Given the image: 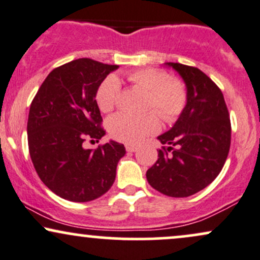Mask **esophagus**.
I'll return each mask as SVG.
<instances>
[{
	"label": "esophagus",
	"instance_id": "34e87169",
	"mask_svg": "<svg viewBox=\"0 0 260 260\" xmlns=\"http://www.w3.org/2000/svg\"><path fill=\"white\" fill-rule=\"evenodd\" d=\"M137 149H138V148H137L136 145H133V144H127L126 145V150L129 151V153H134V151H136Z\"/></svg>",
	"mask_w": 260,
	"mask_h": 260
}]
</instances>
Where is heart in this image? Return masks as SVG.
<instances>
[{
    "label": "heart",
    "instance_id": "1",
    "mask_svg": "<svg viewBox=\"0 0 260 260\" xmlns=\"http://www.w3.org/2000/svg\"><path fill=\"white\" fill-rule=\"evenodd\" d=\"M128 80L147 92L145 110L156 112L164 121L171 123L187 106L188 92L184 82L177 77L155 68L133 71ZM121 94V82L116 76L106 77L95 92V100L103 112L112 111ZM159 118L154 112L142 116L118 112L110 117L107 128L112 138L124 143H138L148 134L159 129Z\"/></svg>",
    "mask_w": 260,
    "mask_h": 260
}]
</instances>
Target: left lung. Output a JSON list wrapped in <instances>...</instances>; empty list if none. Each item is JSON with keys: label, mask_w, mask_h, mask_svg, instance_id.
I'll return each mask as SVG.
<instances>
[{"label": "left lung", "mask_w": 260, "mask_h": 260, "mask_svg": "<svg viewBox=\"0 0 260 260\" xmlns=\"http://www.w3.org/2000/svg\"><path fill=\"white\" fill-rule=\"evenodd\" d=\"M188 92L187 106L174 127L157 137L162 149L147 171L154 189L175 198L196 194L220 174L231 144V122L221 90L201 70L166 62Z\"/></svg>", "instance_id": "obj_1"}]
</instances>
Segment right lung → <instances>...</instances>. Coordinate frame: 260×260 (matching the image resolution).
<instances>
[{
  "label": "right lung",
  "instance_id": "1",
  "mask_svg": "<svg viewBox=\"0 0 260 260\" xmlns=\"http://www.w3.org/2000/svg\"><path fill=\"white\" fill-rule=\"evenodd\" d=\"M117 64L78 58L51 71L31 101L28 145L35 171L55 194L90 202L105 194L116 178L123 144L110 140L85 149L86 139L105 136L95 92Z\"/></svg>",
  "mask_w": 260,
  "mask_h": 260
}]
</instances>
